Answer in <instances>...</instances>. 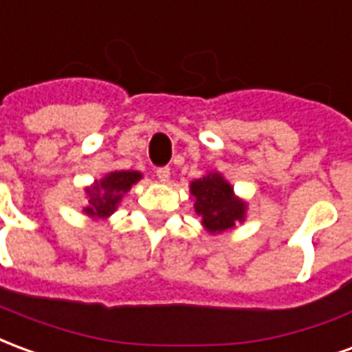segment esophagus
I'll return each instance as SVG.
<instances>
[{"mask_svg": "<svg viewBox=\"0 0 352 352\" xmlns=\"http://www.w3.org/2000/svg\"><path fill=\"white\" fill-rule=\"evenodd\" d=\"M156 177H158V181L160 183H169V177H171V171H169V168H158L156 169Z\"/></svg>", "mask_w": 352, "mask_h": 352, "instance_id": "34e87169", "label": "esophagus"}]
</instances>
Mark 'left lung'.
I'll return each instance as SVG.
<instances>
[{
    "instance_id": "left-lung-1",
    "label": "left lung",
    "mask_w": 352,
    "mask_h": 352,
    "mask_svg": "<svg viewBox=\"0 0 352 352\" xmlns=\"http://www.w3.org/2000/svg\"><path fill=\"white\" fill-rule=\"evenodd\" d=\"M194 211L199 214L204 228L219 236L247 219V201L236 196L234 186L219 171H209L190 183Z\"/></svg>"
}]
</instances>
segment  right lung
Returning a JSON list of instances; mask_svg holds the SVG:
<instances>
[{
    "label": "right lung",
    "mask_w": 352,
    "mask_h": 352,
    "mask_svg": "<svg viewBox=\"0 0 352 352\" xmlns=\"http://www.w3.org/2000/svg\"><path fill=\"white\" fill-rule=\"evenodd\" d=\"M143 179L139 171H109L100 181H94L85 188L87 192V207H82V213L94 221H107L115 213L122 198L131 190V186Z\"/></svg>",
    "instance_id": "right-lung-1"
}]
</instances>
